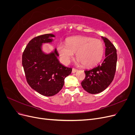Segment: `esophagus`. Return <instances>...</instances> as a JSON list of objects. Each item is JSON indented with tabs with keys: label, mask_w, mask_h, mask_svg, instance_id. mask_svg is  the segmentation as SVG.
Listing matches in <instances>:
<instances>
[{
	"label": "esophagus",
	"mask_w": 135,
	"mask_h": 135,
	"mask_svg": "<svg viewBox=\"0 0 135 135\" xmlns=\"http://www.w3.org/2000/svg\"><path fill=\"white\" fill-rule=\"evenodd\" d=\"M77 69H74V68H73V69H72V73H75L76 71H77Z\"/></svg>",
	"instance_id": "obj_1"
}]
</instances>
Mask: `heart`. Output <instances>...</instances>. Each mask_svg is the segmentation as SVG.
<instances>
[{
  "label": "heart",
  "instance_id": "1",
  "mask_svg": "<svg viewBox=\"0 0 135 135\" xmlns=\"http://www.w3.org/2000/svg\"><path fill=\"white\" fill-rule=\"evenodd\" d=\"M57 50L64 64H68L75 53V57L83 66L91 67L99 63L104 55V46L100 40L87 36L69 38L66 45L58 44Z\"/></svg>",
  "mask_w": 135,
  "mask_h": 135
}]
</instances>
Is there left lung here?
Listing matches in <instances>:
<instances>
[{
  "label": "left lung",
  "mask_w": 135,
  "mask_h": 135,
  "mask_svg": "<svg viewBox=\"0 0 135 135\" xmlns=\"http://www.w3.org/2000/svg\"><path fill=\"white\" fill-rule=\"evenodd\" d=\"M105 45V58L101 64L85 70V79L81 85L85 91L91 94L104 91L112 82L116 71L117 54L114 45L107 38L102 36Z\"/></svg>",
  "instance_id": "8db88e82"
}]
</instances>
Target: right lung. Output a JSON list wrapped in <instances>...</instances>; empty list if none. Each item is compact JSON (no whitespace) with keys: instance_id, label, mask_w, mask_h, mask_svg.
Segmentation results:
<instances>
[{"instance_id":"right-lung-1","label":"right lung","mask_w":135,"mask_h":135,"mask_svg":"<svg viewBox=\"0 0 135 135\" xmlns=\"http://www.w3.org/2000/svg\"><path fill=\"white\" fill-rule=\"evenodd\" d=\"M52 34L39 35L32 39L24 50L22 64L27 82L39 93L45 96H54L64 86V79L70 75L71 68L60 64L56 49L50 54L42 50L43 43H51Z\"/></svg>"}]
</instances>
